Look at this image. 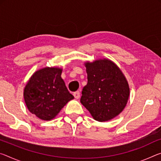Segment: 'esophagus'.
I'll return each mask as SVG.
<instances>
[{
	"label": "esophagus",
	"mask_w": 161,
	"mask_h": 161,
	"mask_svg": "<svg viewBox=\"0 0 161 161\" xmlns=\"http://www.w3.org/2000/svg\"><path fill=\"white\" fill-rule=\"evenodd\" d=\"M74 96H75V97L76 99H79L80 97V91H76L75 92V93H74Z\"/></svg>",
	"instance_id": "1"
}]
</instances>
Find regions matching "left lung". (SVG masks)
Here are the masks:
<instances>
[{"label":"left lung","instance_id":"left-lung-1","mask_svg":"<svg viewBox=\"0 0 161 161\" xmlns=\"http://www.w3.org/2000/svg\"><path fill=\"white\" fill-rule=\"evenodd\" d=\"M87 84L80 102L97 121L110 120L120 114L130 97L127 79L116 64L108 58L85 62Z\"/></svg>","mask_w":161,"mask_h":161}]
</instances>
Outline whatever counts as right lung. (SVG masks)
Instances as JSON below:
<instances>
[{
	"label": "right lung",
	"instance_id": "obj_1",
	"mask_svg": "<svg viewBox=\"0 0 161 161\" xmlns=\"http://www.w3.org/2000/svg\"><path fill=\"white\" fill-rule=\"evenodd\" d=\"M62 69L46 67L36 71L25 85L24 101L31 113L43 120L55 118L74 99L62 76Z\"/></svg>",
	"mask_w": 161,
	"mask_h": 161
}]
</instances>
